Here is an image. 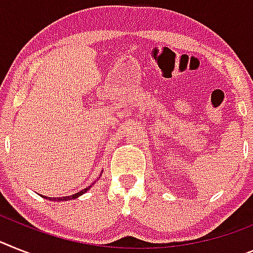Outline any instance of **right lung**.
<instances>
[{
    "label": "right lung",
    "mask_w": 253,
    "mask_h": 253,
    "mask_svg": "<svg viewBox=\"0 0 253 253\" xmlns=\"http://www.w3.org/2000/svg\"><path fill=\"white\" fill-rule=\"evenodd\" d=\"M90 188H91V185H90V186H87V188H84V190H81V192L76 193V194L68 195V197H63V198H48V199H50V201H71V199L77 198V197H80V195H82V194H84V193H86L87 190H88V189H90ZM43 198H47V197H43Z\"/></svg>",
    "instance_id": "right-lung-1"
}]
</instances>
